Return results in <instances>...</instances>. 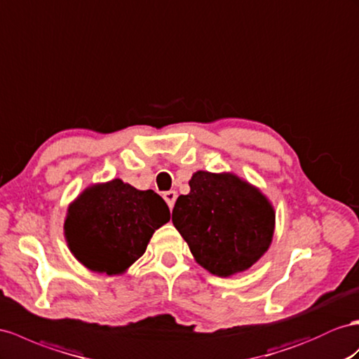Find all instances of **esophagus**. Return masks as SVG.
Returning <instances> with one entry per match:
<instances>
[{
  "label": "esophagus",
  "instance_id": "34e87169",
  "mask_svg": "<svg viewBox=\"0 0 359 359\" xmlns=\"http://www.w3.org/2000/svg\"><path fill=\"white\" fill-rule=\"evenodd\" d=\"M163 198H165V201H167V205H168L170 208H172L174 203H176L177 192H176V191H167V192H163Z\"/></svg>",
  "mask_w": 359,
  "mask_h": 359
}]
</instances>
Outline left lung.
<instances>
[{"mask_svg": "<svg viewBox=\"0 0 359 359\" xmlns=\"http://www.w3.org/2000/svg\"><path fill=\"white\" fill-rule=\"evenodd\" d=\"M189 188L174 205L172 224L196 261L222 278L250 269L273 238L269 200L233 174L198 171Z\"/></svg>", "mask_w": 359, "mask_h": 359, "instance_id": "1", "label": "left lung"}]
</instances>
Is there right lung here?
<instances>
[{"label":"right lung","instance_id":"right-lung-1","mask_svg":"<svg viewBox=\"0 0 359 359\" xmlns=\"http://www.w3.org/2000/svg\"><path fill=\"white\" fill-rule=\"evenodd\" d=\"M170 209L154 191H137L119 179L90 187L68 209L71 252L92 271L118 274L140 259Z\"/></svg>","mask_w":359,"mask_h":359}]
</instances>
